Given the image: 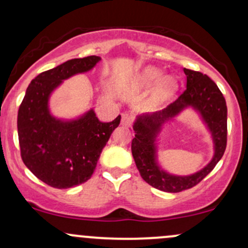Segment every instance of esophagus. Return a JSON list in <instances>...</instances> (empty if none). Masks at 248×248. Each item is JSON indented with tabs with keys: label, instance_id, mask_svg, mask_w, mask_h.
I'll return each mask as SVG.
<instances>
[{
	"label": "esophagus",
	"instance_id": "1",
	"mask_svg": "<svg viewBox=\"0 0 248 248\" xmlns=\"http://www.w3.org/2000/svg\"><path fill=\"white\" fill-rule=\"evenodd\" d=\"M121 124L122 126L130 127V124H132V116L128 115V114H122Z\"/></svg>",
	"mask_w": 248,
	"mask_h": 248
}]
</instances>
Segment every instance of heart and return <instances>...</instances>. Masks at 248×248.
<instances>
[{
	"label": "heart",
	"mask_w": 248,
	"mask_h": 248,
	"mask_svg": "<svg viewBox=\"0 0 248 248\" xmlns=\"http://www.w3.org/2000/svg\"><path fill=\"white\" fill-rule=\"evenodd\" d=\"M162 72L155 67H146L145 69L141 70L140 73L135 78V86L140 89H146L153 86L157 81L161 78ZM178 88V83L176 80L172 76H166L162 78L159 83H157L156 88H155L153 93V102L155 105L166 101L170 96Z\"/></svg>",
	"instance_id": "heart-1"
}]
</instances>
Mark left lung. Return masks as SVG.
I'll return each mask as SVG.
<instances>
[{
    "mask_svg": "<svg viewBox=\"0 0 248 248\" xmlns=\"http://www.w3.org/2000/svg\"><path fill=\"white\" fill-rule=\"evenodd\" d=\"M184 72L187 76L186 91L167 108L138 115L133 124L135 138L132 141V154L139 172L147 184L168 193L181 192L199 184L220 161L227 143V106L224 95L207 75L186 68ZM188 108L197 111L208 127L215 154L202 170L189 176H175L159 166L157 141L164 124Z\"/></svg>",
    "mask_w": 248,
    "mask_h": 248,
    "instance_id": "1",
    "label": "left lung"
}]
</instances>
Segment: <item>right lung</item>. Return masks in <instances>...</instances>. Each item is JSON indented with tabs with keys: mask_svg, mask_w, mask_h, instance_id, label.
Segmentation results:
<instances>
[{
	"mask_svg": "<svg viewBox=\"0 0 248 248\" xmlns=\"http://www.w3.org/2000/svg\"><path fill=\"white\" fill-rule=\"evenodd\" d=\"M100 56L73 59L41 73L31 81L18 108L17 133L24 165L54 188H70L93 175L103 147L120 124L121 116L101 122L93 108L75 119L51 114V94L67 78L89 72Z\"/></svg>",
	"mask_w": 248,
	"mask_h": 248,
	"instance_id": "right-lung-1",
	"label": "right lung"
}]
</instances>
